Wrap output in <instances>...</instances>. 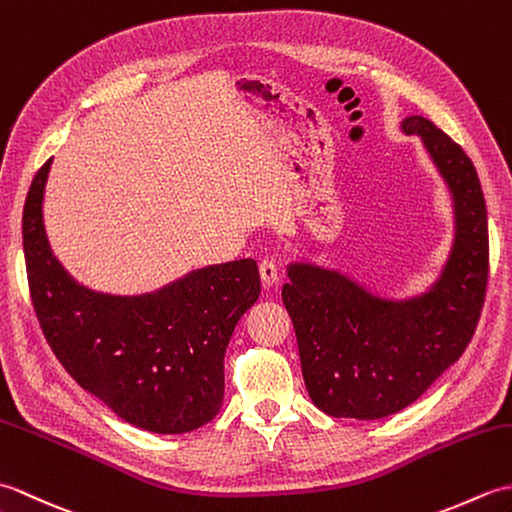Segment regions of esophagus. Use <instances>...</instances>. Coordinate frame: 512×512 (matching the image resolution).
Here are the masks:
<instances>
[{
    "label": "esophagus",
    "mask_w": 512,
    "mask_h": 512,
    "mask_svg": "<svg viewBox=\"0 0 512 512\" xmlns=\"http://www.w3.org/2000/svg\"><path fill=\"white\" fill-rule=\"evenodd\" d=\"M259 275H262L264 286H275L279 281V266L273 257H266L262 259V264H259Z\"/></svg>",
    "instance_id": "1"
}]
</instances>
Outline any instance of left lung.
Returning <instances> with one entry per match:
<instances>
[{"label": "left lung", "mask_w": 512, "mask_h": 512, "mask_svg": "<svg viewBox=\"0 0 512 512\" xmlns=\"http://www.w3.org/2000/svg\"><path fill=\"white\" fill-rule=\"evenodd\" d=\"M400 127L420 136L451 191L455 237L436 284L383 299L339 270L292 262L281 288L306 389L332 418L378 420L409 407L462 356L484 306L488 220L473 162L429 118L409 116Z\"/></svg>", "instance_id": "obj_1"}]
</instances>
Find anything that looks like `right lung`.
<instances>
[{
  "label": "right lung",
  "instance_id": "obj_1",
  "mask_svg": "<svg viewBox=\"0 0 512 512\" xmlns=\"http://www.w3.org/2000/svg\"><path fill=\"white\" fill-rule=\"evenodd\" d=\"M52 160L24 204V255L39 325L76 383L118 418L154 433L211 422L224 400V352L259 297L255 259L191 270L147 295H105L81 286L54 257L43 226Z\"/></svg>",
  "mask_w": 512,
  "mask_h": 512
}]
</instances>
